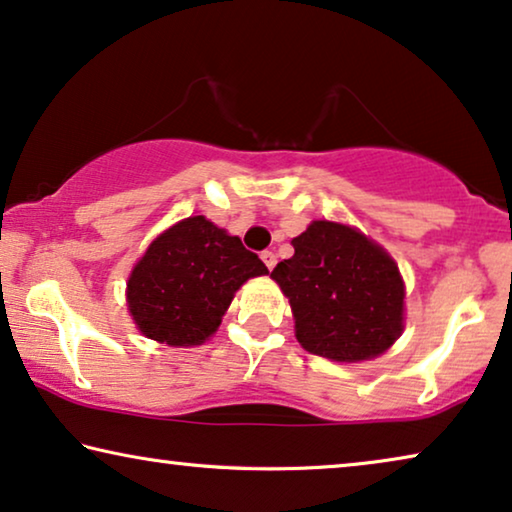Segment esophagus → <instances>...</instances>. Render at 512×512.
<instances>
[{"label":"esophagus","mask_w":512,"mask_h":512,"mask_svg":"<svg viewBox=\"0 0 512 512\" xmlns=\"http://www.w3.org/2000/svg\"><path fill=\"white\" fill-rule=\"evenodd\" d=\"M262 262L266 264V269H273V266H276V262H278V259H276V253H273V250H264V253H262Z\"/></svg>","instance_id":"34e87169"}]
</instances>
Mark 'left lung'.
I'll use <instances>...</instances> for the list:
<instances>
[{"label":"left lung","mask_w":512,"mask_h":512,"mask_svg":"<svg viewBox=\"0 0 512 512\" xmlns=\"http://www.w3.org/2000/svg\"><path fill=\"white\" fill-rule=\"evenodd\" d=\"M271 278L290 299L301 348L334 362H364L403 331V278L394 259L355 227L313 220Z\"/></svg>","instance_id":"1"}]
</instances>
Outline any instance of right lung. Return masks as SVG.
I'll use <instances>...</instances> for the list:
<instances>
[{
    "label": "right lung",
    "mask_w": 512,
    "mask_h": 512,
    "mask_svg": "<svg viewBox=\"0 0 512 512\" xmlns=\"http://www.w3.org/2000/svg\"><path fill=\"white\" fill-rule=\"evenodd\" d=\"M264 273L239 236L192 215L157 236L129 273V315L157 343L199 345L220 327L236 290Z\"/></svg>",
    "instance_id": "obj_1"
}]
</instances>
